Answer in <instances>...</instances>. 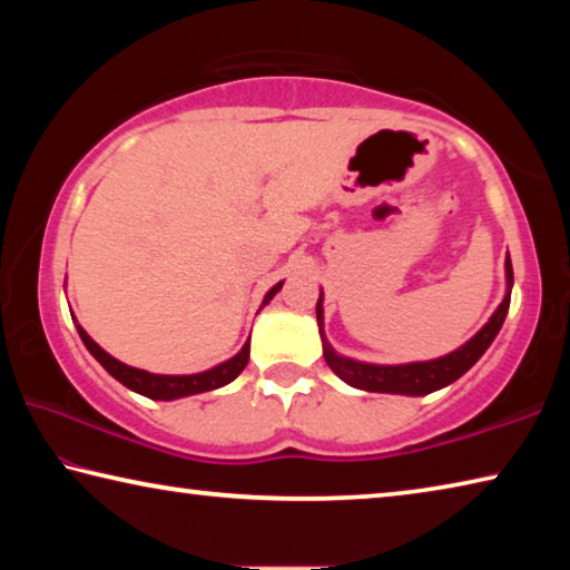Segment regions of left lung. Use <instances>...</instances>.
Masks as SVG:
<instances>
[{
  "label": "left lung",
  "instance_id": "1",
  "mask_svg": "<svg viewBox=\"0 0 570 570\" xmlns=\"http://www.w3.org/2000/svg\"><path fill=\"white\" fill-rule=\"evenodd\" d=\"M505 282L508 292L503 302L495 308V314L490 316L488 324L468 340L455 352L445 356H438V360L428 362H410V364H370L360 360H350V356H342L332 350V344L326 342L324 336V292L320 294V302H316V322H320V334H322V346H324V360L332 366L336 377L352 384L356 390L366 392H387V394H407V397H422V394L438 392L448 387L455 380H460L472 364H475L503 326L510 306V288H513V264H510V256L505 258Z\"/></svg>",
  "mask_w": 570,
  "mask_h": 570
}]
</instances>
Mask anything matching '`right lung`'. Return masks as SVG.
Here are the masks:
<instances>
[{
	"mask_svg": "<svg viewBox=\"0 0 570 570\" xmlns=\"http://www.w3.org/2000/svg\"><path fill=\"white\" fill-rule=\"evenodd\" d=\"M282 286H284V282H278L276 286L268 288L262 306L272 302V298L278 292H282ZM72 322H77V320H72ZM77 334H80L82 344L88 346V352L95 356V360H98L120 384H125V387L132 390V392L142 394V397L166 400V402L190 397V394L218 390V387H224V384L234 382L238 374L244 372V366L248 364V352H250V342H246L244 346H240V352L236 356H230V360L210 366V370H206V372H198V374H153V372H146V370H135V366L115 360V356L105 352L102 346L95 342L80 324H77Z\"/></svg>",
	"mask_w": 570,
	"mask_h": 570,
	"instance_id": "right-lung-1",
	"label": "right lung"
}]
</instances>
